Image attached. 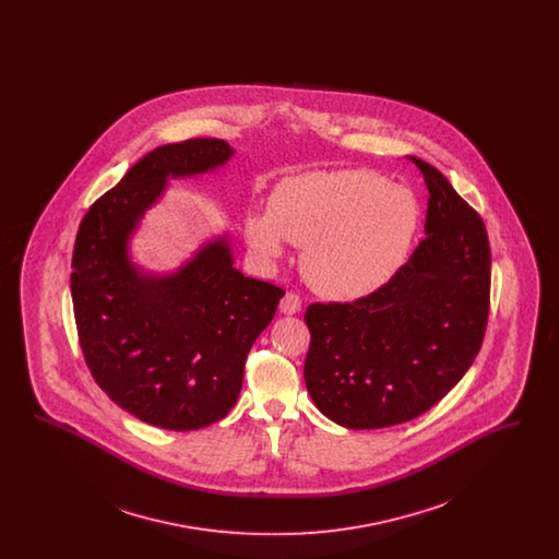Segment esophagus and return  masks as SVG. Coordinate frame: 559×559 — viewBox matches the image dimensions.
<instances>
[{
    "mask_svg": "<svg viewBox=\"0 0 559 559\" xmlns=\"http://www.w3.org/2000/svg\"><path fill=\"white\" fill-rule=\"evenodd\" d=\"M301 310V299L297 293H285L281 299V312L283 314H297Z\"/></svg>",
    "mask_w": 559,
    "mask_h": 559,
    "instance_id": "obj_1",
    "label": "esophagus"
}]
</instances>
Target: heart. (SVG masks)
<instances>
[{"label":"heart","instance_id":"b5f03b06","mask_svg":"<svg viewBox=\"0 0 559 559\" xmlns=\"http://www.w3.org/2000/svg\"><path fill=\"white\" fill-rule=\"evenodd\" d=\"M419 219L417 197L374 171H314L278 185L267 215L249 213L245 239L264 262L283 255V239L304 247L310 287L335 301H356L394 278Z\"/></svg>","mask_w":559,"mask_h":559}]
</instances>
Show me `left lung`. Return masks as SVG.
Masks as SVG:
<instances>
[{
    "mask_svg": "<svg viewBox=\"0 0 559 559\" xmlns=\"http://www.w3.org/2000/svg\"><path fill=\"white\" fill-rule=\"evenodd\" d=\"M426 239L369 297L310 304L304 379L331 421L349 429L399 426L444 399L472 367L490 308L486 226L426 160Z\"/></svg>",
    "mask_w": 559,
    "mask_h": 559,
    "instance_id": "obj_1",
    "label": "left lung"
}]
</instances>
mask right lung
Listing matches in <instances>:
<instances>
[{
	"label": "right lung",
	"instance_id": "right-lung-1",
	"mask_svg": "<svg viewBox=\"0 0 559 559\" xmlns=\"http://www.w3.org/2000/svg\"><path fill=\"white\" fill-rule=\"evenodd\" d=\"M233 153L217 138L159 146L81 219L71 295L85 365L108 399L151 426L190 431L224 419L239 399L247 354L285 295L233 266L226 237L165 276L130 260L133 228L167 178L205 174Z\"/></svg>",
	"mask_w": 559,
	"mask_h": 559
}]
</instances>
